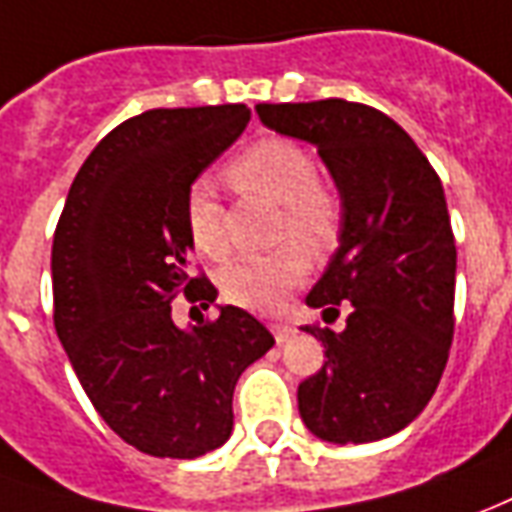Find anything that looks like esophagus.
<instances>
[{
    "label": "esophagus",
    "mask_w": 512,
    "mask_h": 512,
    "mask_svg": "<svg viewBox=\"0 0 512 512\" xmlns=\"http://www.w3.org/2000/svg\"><path fill=\"white\" fill-rule=\"evenodd\" d=\"M271 332H274V338H277V341L280 343H285L288 341V338H293V327L291 324H285V321H274V324H271Z\"/></svg>",
    "instance_id": "esophagus-1"
}]
</instances>
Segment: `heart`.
Listing matches in <instances>:
<instances>
[{
  "mask_svg": "<svg viewBox=\"0 0 512 512\" xmlns=\"http://www.w3.org/2000/svg\"><path fill=\"white\" fill-rule=\"evenodd\" d=\"M227 180L244 194L266 196L280 205L277 246L268 255L241 257L221 271L224 299L246 310L271 313L307 280L310 257H327L343 232V199L335 185L318 177L316 155L291 138H263L227 166ZM185 224L199 255L224 260L230 238L216 188L196 180L185 196Z\"/></svg>",
  "mask_w": 512,
  "mask_h": 512,
  "instance_id": "b5f03b06",
  "label": "heart"
}]
</instances>
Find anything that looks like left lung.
<instances>
[{
  "label": "left lung",
  "mask_w": 512,
  "mask_h": 512,
  "mask_svg": "<svg viewBox=\"0 0 512 512\" xmlns=\"http://www.w3.org/2000/svg\"><path fill=\"white\" fill-rule=\"evenodd\" d=\"M271 130L316 146L343 199L341 246L307 305L332 332L324 366L299 385L307 430L330 443H368L405 430L441 382L455 335L457 249L441 177L377 107L321 99L257 105Z\"/></svg>",
  "instance_id": "8db88e82"
}]
</instances>
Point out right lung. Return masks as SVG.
<instances>
[{
	"instance_id": "add662e5",
	"label": "right lung",
	"mask_w": 512,
	"mask_h": 512,
	"mask_svg": "<svg viewBox=\"0 0 512 512\" xmlns=\"http://www.w3.org/2000/svg\"><path fill=\"white\" fill-rule=\"evenodd\" d=\"M246 105L157 107L121 121L71 182L52 244L55 330L96 413L152 457L219 449L235 382L274 346L241 307L180 330L171 302H216L191 277L185 196L246 130Z\"/></svg>"
}]
</instances>
